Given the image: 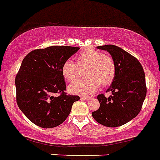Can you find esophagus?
Returning <instances> with one entry per match:
<instances>
[{"label":"esophagus","instance_id":"obj_1","mask_svg":"<svg viewBox=\"0 0 160 160\" xmlns=\"http://www.w3.org/2000/svg\"><path fill=\"white\" fill-rule=\"evenodd\" d=\"M81 100H82V101H87V100H89V99H90V97H85V96H82V97H81Z\"/></svg>","mask_w":160,"mask_h":160}]
</instances>
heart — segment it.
<instances>
[{
    "label": "heart",
    "mask_w": 160,
    "mask_h": 160,
    "mask_svg": "<svg viewBox=\"0 0 160 160\" xmlns=\"http://www.w3.org/2000/svg\"><path fill=\"white\" fill-rule=\"evenodd\" d=\"M85 68L88 77L77 80ZM62 72L64 78L73 83L69 86L70 93L79 95H90L102 85L112 82L116 75V65L112 57L89 48L77 56V62L68 59L63 63Z\"/></svg>",
    "instance_id": "heart-1"
}]
</instances>
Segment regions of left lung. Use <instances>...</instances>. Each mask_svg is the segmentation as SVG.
I'll use <instances>...</instances> for the list:
<instances>
[{"instance_id": "8db88e82", "label": "left lung", "mask_w": 160, "mask_h": 160, "mask_svg": "<svg viewBox=\"0 0 160 160\" xmlns=\"http://www.w3.org/2000/svg\"><path fill=\"white\" fill-rule=\"evenodd\" d=\"M107 51L116 65V75L107 90L109 98L99 94L100 107L92 112L93 119L106 127H118L137 117L147 93L145 74L138 60L122 48L108 44L97 47Z\"/></svg>"}]
</instances>
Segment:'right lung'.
<instances>
[{"mask_svg":"<svg viewBox=\"0 0 160 160\" xmlns=\"http://www.w3.org/2000/svg\"><path fill=\"white\" fill-rule=\"evenodd\" d=\"M79 50L70 46H51L31 51L22 61L16 77L17 102L29 121L51 128L62 124L78 96L67 95L62 72L64 62ZM60 93L59 96L55 95Z\"/></svg>","mask_w":160,"mask_h":160,"instance_id":"add662e5","label":"right lung"}]
</instances>
